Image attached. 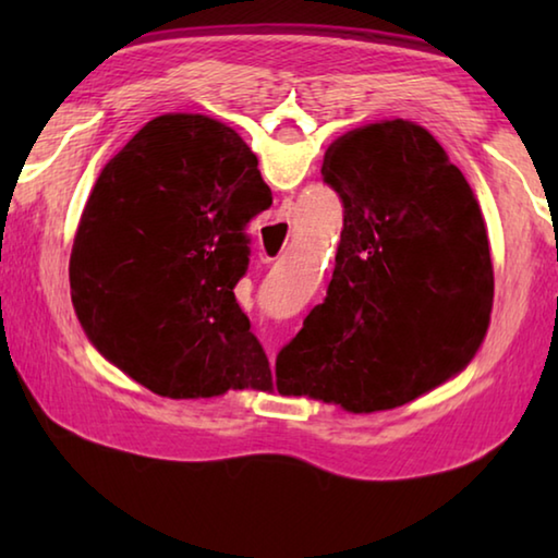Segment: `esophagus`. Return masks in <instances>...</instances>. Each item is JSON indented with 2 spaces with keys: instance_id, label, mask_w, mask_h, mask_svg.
<instances>
[{
  "instance_id": "34e87169",
  "label": "esophagus",
  "mask_w": 558,
  "mask_h": 558,
  "mask_svg": "<svg viewBox=\"0 0 558 558\" xmlns=\"http://www.w3.org/2000/svg\"><path fill=\"white\" fill-rule=\"evenodd\" d=\"M292 219V206L290 204H286V206H280V211H278V219H276V223L278 226H286L288 223V229H290V221ZM263 256H266V260H270V256L266 251H263Z\"/></svg>"
}]
</instances>
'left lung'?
Returning <instances> with one entry per match:
<instances>
[{
    "mask_svg": "<svg viewBox=\"0 0 558 558\" xmlns=\"http://www.w3.org/2000/svg\"><path fill=\"white\" fill-rule=\"evenodd\" d=\"M323 179L344 209L335 272L278 352L276 386L352 413L393 409L458 374L483 342L495 298L483 211L409 120L335 140Z\"/></svg>",
    "mask_w": 558,
    "mask_h": 558,
    "instance_id": "obj_1",
    "label": "left lung"
}]
</instances>
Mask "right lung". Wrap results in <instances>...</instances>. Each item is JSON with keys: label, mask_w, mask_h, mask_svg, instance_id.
<instances>
[{"label": "right lung", "mask_w": 558, "mask_h": 558, "mask_svg": "<svg viewBox=\"0 0 558 558\" xmlns=\"http://www.w3.org/2000/svg\"><path fill=\"white\" fill-rule=\"evenodd\" d=\"M272 204L258 157L206 116L149 120L102 167L71 248V298L102 354L172 399L272 389L235 302L248 223Z\"/></svg>", "instance_id": "obj_1"}]
</instances>
